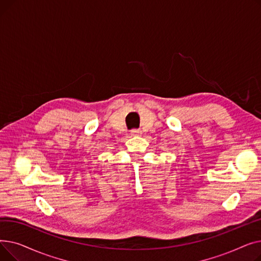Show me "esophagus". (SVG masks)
Returning <instances> with one entry per match:
<instances>
[{"label":"esophagus","mask_w":261,"mask_h":261,"mask_svg":"<svg viewBox=\"0 0 261 261\" xmlns=\"http://www.w3.org/2000/svg\"><path fill=\"white\" fill-rule=\"evenodd\" d=\"M142 133H143V131L141 129L131 130V135H133V136H140V135H142Z\"/></svg>","instance_id":"1"}]
</instances>
